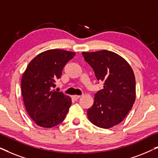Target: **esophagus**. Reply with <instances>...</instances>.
Wrapping results in <instances>:
<instances>
[{"label":"esophagus","mask_w":158,"mask_h":158,"mask_svg":"<svg viewBox=\"0 0 158 158\" xmlns=\"http://www.w3.org/2000/svg\"><path fill=\"white\" fill-rule=\"evenodd\" d=\"M73 98H74L75 100H77V99L81 98V96H78V95H74V96H73Z\"/></svg>","instance_id":"obj_1"}]
</instances>
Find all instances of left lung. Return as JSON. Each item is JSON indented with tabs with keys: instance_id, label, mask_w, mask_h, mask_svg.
<instances>
[{
	"instance_id": "1",
	"label": "left lung",
	"mask_w": 158,
	"mask_h": 158,
	"mask_svg": "<svg viewBox=\"0 0 158 158\" xmlns=\"http://www.w3.org/2000/svg\"><path fill=\"white\" fill-rule=\"evenodd\" d=\"M84 59L94 69L103 88L95 94L94 102L87 111L88 119L96 127L111 128L122 122L136 99L135 76L122 56L106 50L83 52Z\"/></svg>"
}]
</instances>
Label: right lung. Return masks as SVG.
Instances as JSON below:
<instances>
[{
	"label": "right lung",
	"instance_id": "right-lung-1",
	"mask_svg": "<svg viewBox=\"0 0 158 158\" xmlns=\"http://www.w3.org/2000/svg\"><path fill=\"white\" fill-rule=\"evenodd\" d=\"M75 55L64 49H49L36 56L27 65L21 78V93L28 114L38 126L52 128L63 122L72 99L55 91V82L62 69Z\"/></svg>",
	"mask_w": 158,
	"mask_h": 158
}]
</instances>
